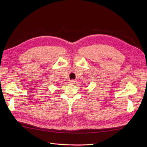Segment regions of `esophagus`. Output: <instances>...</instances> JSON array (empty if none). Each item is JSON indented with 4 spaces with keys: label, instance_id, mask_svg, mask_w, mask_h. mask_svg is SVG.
I'll use <instances>...</instances> for the list:
<instances>
[{
    "label": "esophagus",
    "instance_id": "1",
    "mask_svg": "<svg viewBox=\"0 0 147 147\" xmlns=\"http://www.w3.org/2000/svg\"><path fill=\"white\" fill-rule=\"evenodd\" d=\"M76 82V81L75 80H73L69 81V83H71V84H74Z\"/></svg>",
    "mask_w": 147,
    "mask_h": 147
}]
</instances>
